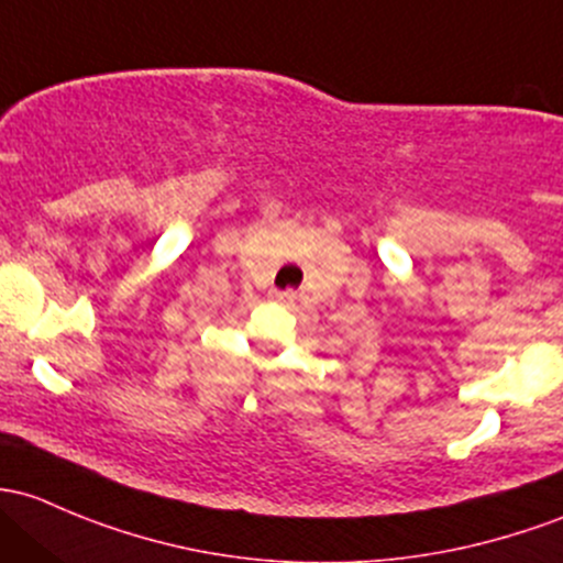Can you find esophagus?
<instances>
[{
    "label": "esophagus",
    "instance_id": "34e87169",
    "mask_svg": "<svg viewBox=\"0 0 563 563\" xmlns=\"http://www.w3.org/2000/svg\"><path fill=\"white\" fill-rule=\"evenodd\" d=\"M269 297L275 299V301H280V305H291V301H294V291H272Z\"/></svg>",
    "mask_w": 563,
    "mask_h": 563
}]
</instances>
